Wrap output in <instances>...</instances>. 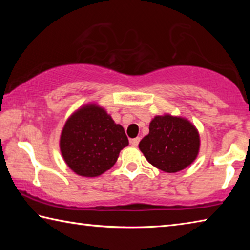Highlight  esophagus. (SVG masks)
I'll return each mask as SVG.
<instances>
[{
  "label": "esophagus",
  "mask_w": 250,
  "mask_h": 250,
  "mask_svg": "<svg viewBox=\"0 0 250 250\" xmlns=\"http://www.w3.org/2000/svg\"><path fill=\"white\" fill-rule=\"evenodd\" d=\"M139 142H140V138H134V139H131V140H130V143H131V146H138Z\"/></svg>",
  "instance_id": "34e87169"
}]
</instances>
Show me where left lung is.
I'll return each mask as SVG.
<instances>
[{"label": "left lung", "mask_w": 250, "mask_h": 250, "mask_svg": "<svg viewBox=\"0 0 250 250\" xmlns=\"http://www.w3.org/2000/svg\"><path fill=\"white\" fill-rule=\"evenodd\" d=\"M149 134L139 143L147 162L167 173L184 170L200 152V133L191 121L166 113L150 122Z\"/></svg>", "instance_id": "8db88e82"}]
</instances>
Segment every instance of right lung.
I'll list each match as a JSON object with an SVG mask.
<instances>
[{"mask_svg":"<svg viewBox=\"0 0 250 250\" xmlns=\"http://www.w3.org/2000/svg\"><path fill=\"white\" fill-rule=\"evenodd\" d=\"M128 145L122 125L95 103L83 104L71 113L59 139L67 167L84 177H97L110 170Z\"/></svg>","mask_w":250,"mask_h":250,"instance_id":"obj_1","label":"right lung"}]
</instances>
